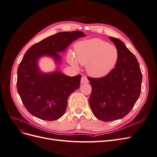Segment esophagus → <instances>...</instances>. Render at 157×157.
I'll use <instances>...</instances> for the list:
<instances>
[{"label": "esophagus", "mask_w": 157, "mask_h": 157, "mask_svg": "<svg viewBox=\"0 0 157 157\" xmlns=\"http://www.w3.org/2000/svg\"><path fill=\"white\" fill-rule=\"evenodd\" d=\"M88 79L86 76H82L81 78V83L84 84V83H88Z\"/></svg>", "instance_id": "obj_1"}]
</instances>
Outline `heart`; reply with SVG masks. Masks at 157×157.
Here are the masks:
<instances>
[{"label": "heart", "instance_id": "heart-1", "mask_svg": "<svg viewBox=\"0 0 157 157\" xmlns=\"http://www.w3.org/2000/svg\"><path fill=\"white\" fill-rule=\"evenodd\" d=\"M76 58L83 65H86L88 73L94 77L100 78L107 75L115 67L118 59V51L115 46L100 39H94L82 42L76 49ZM70 63L77 65L74 56Z\"/></svg>", "mask_w": 157, "mask_h": 157}]
</instances>
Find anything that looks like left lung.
I'll use <instances>...</instances> for the list:
<instances>
[{"label": "left lung", "mask_w": 157, "mask_h": 157, "mask_svg": "<svg viewBox=\"0 0 157 157\" xmlns=\"http://www.w3.org/2000/svg\"><path fill=\"white\" fill-rule=\"evenodd\" d=\"M109 38L118 51L115 68L102 78H88L92 86L90 106L94 115L105 122L120 119L132 110L140 97L142 82L136 56L122 40Z\"/></svg>", "instance_id": "left-lung-1"}]
</instances>
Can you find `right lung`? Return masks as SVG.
Listing matches in <instances>:
<instances>
[{
    "mask_svg": "<svg viewBox=\"0 0 157 157\" xmlns=\"http://www.w3.org/2000/svg\"><path fill=\"white\" fill-rule=\"evenodd\" d=\"M84 33L78 31L59 32L46 38L29 48L17 69V89L23 105L31 115L44 121H55L62 117L71 94L80 86L81 75L69 77L59 69L44 73L38 61L42 56L53 58L60 64L58 54Z\"/></svg>",
    "mask_w": 157,
    "mask_h": 157,
    "instance_id": "obj_1",
    "label": "right lung"
}]
</instances>
